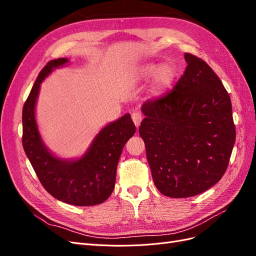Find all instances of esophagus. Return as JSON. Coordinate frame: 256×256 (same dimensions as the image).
<instances>
[{
  "label": "esophagus",
  "instance_id": "1",
  "mask_svg": "<svg viewBox=\"0 0 256 256\" xmlns=\"http://www.w3.org/2000/svg\"><path fill=\"white\" fill-rule=\"evenodd\" d=\"M131 118H132V120H134V125L136 127L140 126V124L142 122V114H141V112H134L132 115H131Z\"/></svg>",
  "mask_w": 256,
  "mask_h": 256
}]
</instances>
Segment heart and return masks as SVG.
<instances>
[{
	"instance_id": "1",
	"label": "heart",
	"mask_w": 256,
	"mask_h": 256,
	"mask_svg": "<svg viewBox=\"0 0 256 256\" xmlns=\"http://www.w3.org/2000/svg\"><path fill=\"white\" fill-rule=\"evenodd\" d=\"M138 76L142 79H150L154 76V90L159 92L173 83L176 76V69L171 64H164L159 68L156 64H146L140 68Z\"/></svg>"
}]
</instances>
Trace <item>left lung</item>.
<instances>
[{
  "label": "left lung",
  "instance_id": "obj_1",
  "mask_svg": "<svg viewBox=\"0 0 256 256\" xmlns=\"http://www.w3.org/2000/svg\"><path fill=\"white\" fill-rule=\"evenodd\" d=\"M172 90L145 102L138 128L154 184L168 198L200 194L226 173L236 130L228 92L206 62L184 53Z\"/></svg>",
  "mask_w": 256,
  "mask_h": 256
}]
</instances>
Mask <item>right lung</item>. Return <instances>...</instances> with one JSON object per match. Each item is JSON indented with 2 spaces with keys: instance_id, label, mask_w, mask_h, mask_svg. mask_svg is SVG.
Listing matches in <instances>:
<instances>
[{
  "instance_id": "right-lung-1",
  "label": "right lung",
  "mask_w": 256,
  "mask_h": 256,
  "mask_svg": "<svg viewBox=\"0 0 256 256\" xmlns=\"http://www.w3.org/2000/svg\"><path fill=\"white\" fill-rule=\"evenodd\" d=\"M66 63L67 58L52 60L38 74L23 106L22 145L38 180L52 196L76 206L98 205L111 196L118 159L126 142L134 134L136 126L127 113L102 128L80 159L53 156L38 131L35 106L40 83L54 68Z\"/></svg>"
}]
</instances>
